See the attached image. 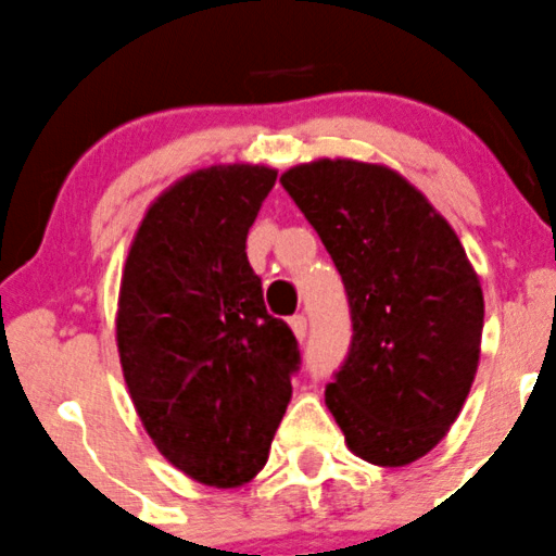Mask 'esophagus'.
I'll list each match as a JSON object with an SVG mask.
<instances>
[{
	"label": "esophagus",
	"mask_w": 556,
	"mask_h": 556,
	"mask_svg": "<svg viewBox=\"0 0 556 556\" xmlns=\"http://www.w3.org/2000/svg\"><path fill=\"white\" fill-rule=\"evenodd\" d=\"M290 327H293L298 341H303V338L308 336V323H306V317H303V314H295V317H290Z\"/></svg>",
	"instance_id": "34e87169"
}]
</instances>
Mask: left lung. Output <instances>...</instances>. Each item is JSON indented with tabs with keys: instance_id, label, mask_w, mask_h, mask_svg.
Wrapping results in <instances>:
<instances>
[{
	"instance_id": "obj_1",
	"label": "left lung",
	"mask_w": 556,
	"mask_h": 556,
	"mask_svg": "<svg viewBox=\"0 0 556 556\" xmlns=\"http://www.w3.org/2000/svg\"><path fill=\"white\" fill-rule=\"evenodd\" d=\"M346 288L352 349L325 402L354 455L407 466L440 445L475 383L484 301L450 224L400 173L317 160L279 178Z\"/></svg>"
}]
</instances>
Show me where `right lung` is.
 <instances>
[{"label": "right lung", "mask_w": 556, "mask_h": 556, "mask_svg": "<svg viewBox=\"0 0 556 556\" xmlns=\"http://www.w3.org/2000/svg\"><path fill=\"white\" fill-rule=\"evenodd\" d=\"M277 170H197L146 210L122 271L116 346L143 429L210 488L266 466L301 365L288 323L263 303L244 242Z\"/></svg>", "instance_id": "obj_1"}]
</instances>
